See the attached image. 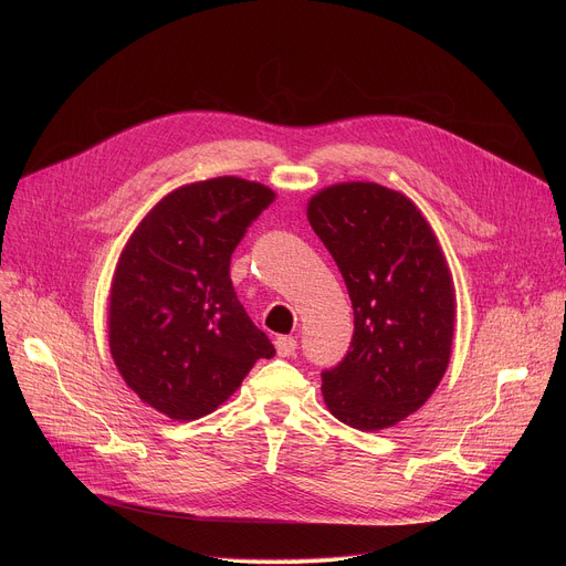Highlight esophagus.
Here are the masks:
<instances>
[{
  "instance_id": "1",
  "label": "esophagus",
  "mask_w": 566,
  "mask_h": 566,
  "mask_svg": "<svg viewBox=\"0 0 566 566\" xmlns=\"http://www.w3.org/2000/svg\"><path fill=\"white\" fill-rule=\"evenodd\" d=\"M275 349H277V356H282V358L295 356L297 340L291 338V336H280V338H275Z\"/></svg>"
}]
</instances>
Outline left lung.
<instances>
[{
  "instance_id": "left-lung-1",
  "label": "left lung",
  "mask_w": 566,
  "mask_h": 566,
  "mask_svg": "<svg viewBox=\"0 0 566 566\" xmlns=\"http://www.w3.org/2000/svg\"><path fill=\"white\" fill-rule=\"evenodd\" d=\"M306 217L354 308L349 352L322 371V396L356 430L391 428L423 406L450 363L457 302L437 234L406 195L365 181L319 190Z\"/></svg>"
}]
</instances>
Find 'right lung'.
<instances>
[{"instance_id":"obj_1","label":"right lung","mask_w":566,"mask_h":566,"mask_svg":"<svg viewBox=\"0 0 566 566\" xmlns=\"http://www.w3.org/2000/svg\"><path fill=\"white\" fill-rule=\"evenodd\" d=\"M275 201L262 184L217 177L160 199L125 244L109 291V352L156 412H214L275 349L237 300L230 258Z\"/></svg>"}]
</instances>
